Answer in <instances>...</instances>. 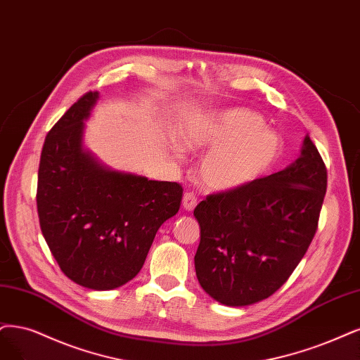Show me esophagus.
<instances>
[{"label": "esophagus", "mask_w": 360, "mask_h": 360, "mask_svg": "<svg viewBox=\"0 0 360 360\" xmlns=\"http://www.w3.org/2000/svg\"><path fill=\"white\" fill-rule=\"evenodd\" d=\"M182 206L185 210H194V207L197 206V197L194 193H185L182 197Z\"/></svg>", "instance_id": "esophagus-1"}]
</instances>
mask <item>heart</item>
Instances as JSON below:
<instances>
[{
	"instance_id": "heart-1",
	"label": "heart",
	"mask_w": 360,
	"mask_h": 360,
	"mask_svg": "<svg viewBox=\"0 0 360 360\" xmlns=\"http://www.w3.org/2000/svg\"><path fill=\"white\" fill-rule=\"evenodd\" d=\"M187 150L210 148L198 175L212 191H231L265 175L283 150L278 133L261 115L243 108L195 114L181 131Z\"/></svg>"
}]
</instances>
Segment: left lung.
<instances>
[{
	"label": "left lung",
	"mask_w": 360,
	"mask_h": 360,
	"mask_svg": "<svg viewBox=\"0 0 360 360\" xmlns=\"http://www.w3.org/2000/svg\"><path fill=\"white\" fill-rule=\"evenodd\" d=\"M326 184V166L307 135L286 169L198 203L194 265L206 294L230 307L273 295L313 240Z\"/></svg>",
	"instance_id": "1"
}]
</instances>
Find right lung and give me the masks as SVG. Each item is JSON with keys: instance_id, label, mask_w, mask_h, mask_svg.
I'll return each mask as SVG.
<instances>
[{"instance_id": "right-lung-1", "label": "right lung", "mask_w": 360, "mask_h": 360, "mask_svg": "<svg viewBox=\"0 0 360 360\" xmlns=\"http://www.w3.org/2000/svg\"><path fill=\"white\" fill-rule=\"evenodd\" d=\"M98 99V91H87L47 133L37 209L63 274L84 288L110 290L141 271L160 225L178 214L184 190L112 170L84 148V120Z\"/></svg>"}]
</instances>
